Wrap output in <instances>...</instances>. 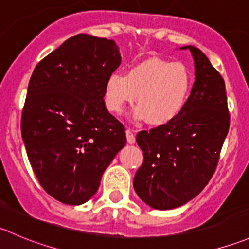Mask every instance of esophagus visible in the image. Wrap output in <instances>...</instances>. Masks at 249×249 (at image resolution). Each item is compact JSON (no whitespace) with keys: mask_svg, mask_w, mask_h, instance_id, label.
Returning <instances> with one entry per match:
<instances>
[{"mask_svg":"<svg viewBox=\"0 0 249 249\" xmlns=\"http://www.w3.org/2000/svg\"><path fill=\"white\" fill-rule=\"evenodd\" d=\"M125 134H126V140H127V142H129L130 144L135 143V141H136V139H135L134 131H131V130H130V129H127L126 131H125Z\"/></svg>","mask_w":249,"mask_h":249,"instance_id":"1","label":"esophagus"}]
</instances>
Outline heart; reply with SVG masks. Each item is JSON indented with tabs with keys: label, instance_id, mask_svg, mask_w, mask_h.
Listing matches in <instances>:
<instances>
[{
	"label": "heart",
	"instance_id": "b5f03b06",
	"mask_svg": "<svg viewBox=\"0 0 249 249\" xmlns=\"http://www.w3.org/2000/svg\"><path fill=\"white\" fill-rule=\"evenodd\" d=\"M191 86V71L183 63L148 58L130 67L126 74L110 73L105 81L103 101L109 112L119 114L136 97L135 119L163 125L180 114Z\"/></svg>",
	"mask_w": 249,
	"mask_h": 249
}]
</instances>
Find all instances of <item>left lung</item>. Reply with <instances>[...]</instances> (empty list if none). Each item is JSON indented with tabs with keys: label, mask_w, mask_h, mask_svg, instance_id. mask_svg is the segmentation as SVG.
<instances>
[{
	"label": "left lung",
	"mask_w": 249,
	"mask_h": 249,
	"mask_svg": "<svg viewBox=\"0 0 249 249\" xmlns=\"http://www.w3.org/2000/svg\"><path fill=\"white\" fill-rule=\"evenodd\" d=\"M195 83L180 114L168 124L140 131L143 163L134 178L137 196L151 208L166 211L194 199L213 176L230 126L225 83L195 46Z\"/></svg>",
	"instance_id": "left-lung-1"
}]
</instances>
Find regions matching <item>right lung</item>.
<instances>
[{
	"label": "right lung",
	"mask_w": 249,
	"mask_h": 249,
	"mask_svg": "<svg viewBox=\"0 0 249 249\" xmlns=\"http://www.w3.org/2000/svg\"><path fill=\"white\" fill-rule=\"evenodd\" d=\"M120 62L114 41L79 34L34 69L21 137L40 185L62 203L88 202L126 143L124 126L103 101L106 78Z\"/></svg>",
	"instance_id": "obj_1"
}]
</instances>
